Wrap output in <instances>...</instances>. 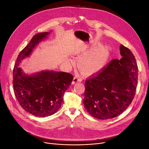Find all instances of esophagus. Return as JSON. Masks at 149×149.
<instances>
[{"label":"esophagus","mask_w":149,"mask_h":149,"mask_svg":"<svg viewBox=\"0 0 149 149\" xmlns=\"http://www.w3.org/2000/svg\"><path fill=\"white\" fill-rule=\"evenodd\" d=\"M83 80V78L81 77H80L79 75H76L74 77V78L72 80V84H74L77 82H81Z\"/></svg>","instance_id":"esophagus-1"}]
</instances>
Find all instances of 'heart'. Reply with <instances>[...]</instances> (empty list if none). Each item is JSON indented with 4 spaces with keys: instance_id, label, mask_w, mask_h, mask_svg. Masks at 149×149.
Instances as JSON below:
<instances>
[{
    "instance_id": "heart-1",
    "label": "heart",
    "mask_w": 149,
    "mask_h": 149,
    "mask_svg": "<svg viewBox=\"0 0 149 149\" xmlns=\"http://www.w3.org/2000/svg\"><path fill=\"white\" fill-rule=\"evenodd\" d=\"M109 54L107 47H100L84 55L80 60V67L86 73H93L105 65Z\"/></svg>"
}]
</instances>
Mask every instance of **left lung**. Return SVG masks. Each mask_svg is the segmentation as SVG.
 <instances>
[{
    "mask_svg": "<svg viewBox=\"0 0 149 149\" xmlns=\"http://www.w3.org/2000/svg\"><path fill=\"white\" fill-rule=\"evenodd\" d=\"M120 60L114 59L101 72L86 80L83 104L95 118L111 119L131 104L136 91L138 66L130 49L120 46Z\"/></svg>",
    "mask_w": 149,
    "mask_h": 149,
    "instance_id": "8db88e82",
    "label": "left lung"
}]
</instances>
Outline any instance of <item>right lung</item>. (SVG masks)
Returning a JSON list of instances; mask_svg holds the SVG:
<instances>
[{
  "label": "right lung",
  "mask_w": 149,
  "mask_h": 149,
  "mask_svg": "<svg viewBox=\"0 0 149 149\" xmlns=\"http://www.w3.org/2000/svg\"><path fill=\"white\" fill-rule=\"evenodd\" d=\"M49 34L44 32L33 36L18 55L13 72L14 93L19 104L30 114L43 118L52 115L58 110L64 94L74 78L69 73L53 70L28 75L19 67L21 61L29 56L36 45Z\"/></svg>",
  "instance_id": "right-lung-1"
}]
</instances>
